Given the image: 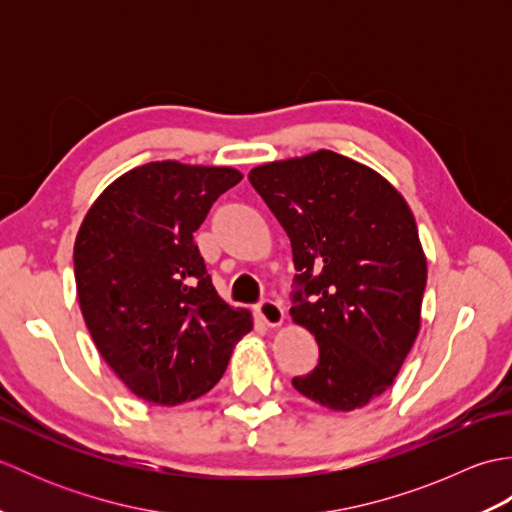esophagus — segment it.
<instances>
[{
    "mask_svg": "<svg viewBox=\"0 0 512 512\" xmlns=\"http://www.w3.org/2000/svg\"><path fill=\"white\" fill-rule=\"evenodd\" d=\"M255 312H257L259 319H262L266 325H270V328H275V325L284 321V308H281V303L275 301V299L259 301Z\"/></svg>",
    "mask_w": 512,
    "mask_h": 512,
    "instance_id": "1",
    "label": "esophagus"
}]
</instances>
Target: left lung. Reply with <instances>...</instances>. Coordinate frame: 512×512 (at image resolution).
<instances>
[{
  "instance_id": "8db88e82",
  "label": "left lung",
  "mask_w": 512,
  "mask_h": 512,
  "mask_svg": "<svg viewBox=\"0 0 512 512\" xmlns=\"http://www.w3.org/2000/svg\"><path fill=\"white\" fill-rule=\"evenodd\" d=\"M248 180L290 237V317L319 343V365L292 387L334 411L367 405L394 383L420 330L427 259L407 202L325 149Z\"/></svg>"
}]
</instances>
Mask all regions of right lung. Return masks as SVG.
I'll list each match as a JSON object with an SVG mask.
<instances>
[{
	"instance_id": "add662e5",
	"label": "right lung",
	"mask_w": 512,
	"mask_h": 512,
	"mask_svg": "<svg viewBox=\"0 0 512 512\" xmlns=\"http://www.w3.org/2000/svg\"><path fill=\"white\" fill-rule=\"evenodd\" d=\"M239 180L231 167L149 162L112 182L76 235L85 325L116 376L154 405L206 394L253 328L248 310L217 295L193 239Z\"/></svg>"
}]
</instances>
